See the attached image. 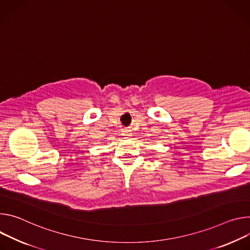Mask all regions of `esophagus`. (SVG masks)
Returning <instances> with one entry per match:
<instances>
[{
  "instance_id": "obj_1",
  "label": "esophagus",
  "mask_w": 250,
  "mask_h": 250,
  "mask_svg": "<svg viewBox=\"0 0 250 250\" xmlns=\"http://www.w3.org/2000/svg\"><path fill=\"white\" fill-rule=\"evenodd\" d=\"M132 135L131 131L130 130H124L123 131V136H126V137H130Z\"/></svg>"
}]
</instances>
